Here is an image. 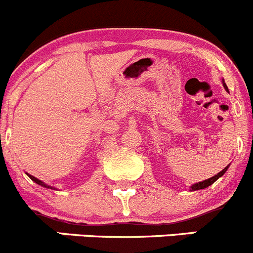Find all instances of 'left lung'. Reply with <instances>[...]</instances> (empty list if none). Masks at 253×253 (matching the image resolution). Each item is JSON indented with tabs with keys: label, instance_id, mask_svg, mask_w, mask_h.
<instances>
[{
	"label": "left lung",
	"instance_id": "obj_1",
	"mask_svg": "<svg viewBox=\"0 0 253 253\" xmlns=\"http://www.w3.org/2000/svg\"><path fill=\"white\" fill-rule=\"evenodd\" d=\"M223 85H224V88H225V89H228V86H226V84L224 83V81H223ZM228 168H229V165H228V167H226V168H224V169L221 170L220 172H218V174H216L215 176H213V177H211V178H207V180H205V181H201V182H198V183H195V185H192V186H191L190 191L203 190V188H206V187H208V186L213 185V183L215 182V181L218 180L219 177H221V176H223L224 174H225V172H226V170H228Z\"/></svg>",
	"mask_w": 253,
	"mask_h": 253
}]
</instances>
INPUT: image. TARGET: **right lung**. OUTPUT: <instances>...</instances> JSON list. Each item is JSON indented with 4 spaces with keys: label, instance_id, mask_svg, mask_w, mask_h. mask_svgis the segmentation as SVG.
Returning <instances> with one entry per match:
<instances>
[{
    "label": "right lung",
    "instance_id": "1",
    "mask_svg": "<svg viewBox=\"0 0 253 253\" xmlns=\"http://www.w3.org/2000/svg\"><path fill=\"white\" fill-rule=\"evenodd\" d=\"M27 175H28V176H29V177H30V178H32V180H33V181H34V182H35V183H38V185L42 186V187H46V188H52V190H56V188H55V187H51V186H48V185H46V183H44V182H42V181H40V180H39V178L34 177V176H32V175H29V174H28V172H27Z\"/></svg>",
    "mask_w": 253,
    "mask_h": 253
}]
</instances>
